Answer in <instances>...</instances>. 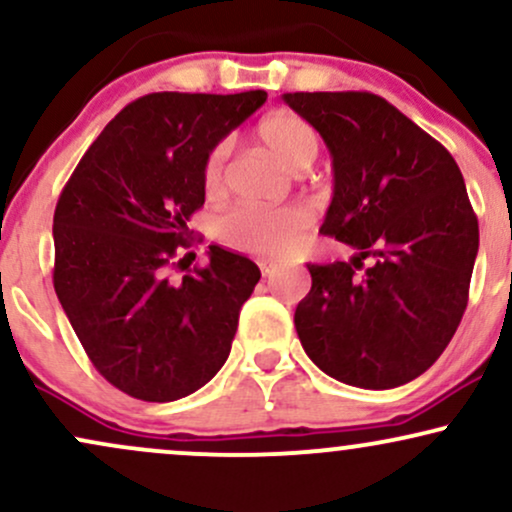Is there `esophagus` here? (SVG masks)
Wrapping results in <instances>:
<instances>
[{
    "label": "esophagus",
    "mask_w": 512,
    "mask_h": 512,
    "mask_svg": "<svg viewBox=\"0 0 512 512\" xmlns=\"http://www.w3.org/2000/svg\"><path fill=\"white\" fill-rule=\"evenodd\" d=\"M260 269H262V276L264 279H272V276L279 272V264L274 262H260Z\"/></svg>",
    "instance_id": "34e87169"
}]
</instances>
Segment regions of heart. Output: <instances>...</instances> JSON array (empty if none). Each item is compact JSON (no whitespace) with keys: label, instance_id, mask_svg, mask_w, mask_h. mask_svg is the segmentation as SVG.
Masks as SVG:
<instances>
[{"label":"heart","instance_id":"1","mask_svg":"<svg viewBox=\"0 0 512 512\" xmlns=\"http://www.w3.org/2000/svg\"><path fill=\"white\" fill-rule=\"evenodd\" d=\"M257 139L279 158L284 166L301 173L317 158L320 151V137L310 122L301 115L272 113L262 117L255 127ZM228 142H219L209 149L202 163V182L207 192H219L226 180ZM313 228V211L303 204H289V207H238L228 211L219 223V236L226 245L238 248L250 255L291 257L303 245L305 236Z\"/></svg>","mask_w":512,"mask_h":512}]
</instances>
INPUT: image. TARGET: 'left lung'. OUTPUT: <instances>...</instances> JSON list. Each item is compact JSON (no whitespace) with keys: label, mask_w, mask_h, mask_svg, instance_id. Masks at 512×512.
Listing matches in <instances>:
<instances>
[{"label":"left lung","mask_w":512,"mask_h":512,"mask_svg":"<svg viewBox=\"0 0 512 512\" xmlns=\"http://www.w3.org/2000/svg\"><path fill=\"white\" fill-rule=\"evenodd\" d=\"M332 154L334 192L320 233L351 262L308 264L298 339L317 368L366 390L419 378L460 325L479 221L455 158L368 91L284 93ZM369 267L362 269V262Z\"/></svg>","instance_id":"8db88e82"}]
</instances>
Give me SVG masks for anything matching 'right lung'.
<instances>
[{"mask_svg":"<svg viewBox=\"0 0 512 512\" xmlns=\"http://www.w3.org/2000/svg\"><path fill=\"white\" fill-rule=\"evenodd\" d=\"M267 101L264 91L149 93L88 146L57 199L52 284L98 373L129 397L175 402L219 373L260 267L209 248L170 281L204 204L202 163ZM190 267V264H187Z\"/></svg>","mask_w":512,"mask_h":512,"instance_id":"add662e5","label":"right lung"}]
</instances>
